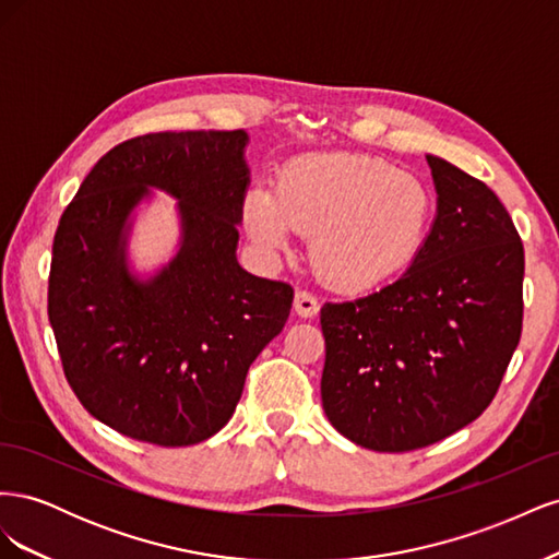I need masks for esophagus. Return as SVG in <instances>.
Masks as SVG:
<instances>
[{"label": "esophagus", "instance_id": "esophagus-1", "mask_svg": "<svg viewBox=\"0 0 559 559\" xmlns=\"http://www.w3.org/2000/svg\"><path fill=\"white\" fill-rule=\"evenodd\" d=\"M294 310L298 317L302 319H310L319 312V300L317 296H312L310 292H296V298H294Z\"/></svg>", "mask_w": 559, "mask_h": 559}]
</instances>
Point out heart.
<instances>
[{
	"label": "heart",
	"instance_id": "b5f03b06",
	"mask_svg": "<svg viewBox=\"0 0 559 559\" xmlns=\"http://www.w3.org/2000/svg\"><path fill=\"white\" fill-rule=\"evenodd\" d=\"M436 218L429 186L368 156L321 154L286 165L277 189L245 198V226L259 245L282 249L296 230L312 235L321 282L345 294L378 289L408 273Z\"/></svg>",
	"mask_w": 559,
	"mask_h": 559
}]
</instances>
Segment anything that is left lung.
I'll use <instances>...</instances> for the list:
<instances>
[{
    "label": "left lung",
    "instance_id": "obj_1",
    "mask_svg": "<svg viewBox=\"0 0 559 559\" xmlns=\"http://www.w3.org/2000/svg\"><path fill=\"white\" fill-rule=\"evenodd\" d=\"M438 210L429 242L384 289L324 302L321 403L376 452L443 441L480 417L522 333L524 249L487 183L427 156Z\"/></svg>",
    "mask_w": 559,
    "mask_h": 559
}]
</instances>
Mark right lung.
Returning <instances> with one entry per match:
<instances>
[{"mask_svg": "<svg viewBox=\"0 0 559 559\" xmlns=\"http://www.w3.org/2000/svg\"><path fill=\"white\" fill-rule=\"evenodd\" d=\"M247 140L245 130L132 138L97 160L60 216L48 319L64 378L95 419L134 441H207L289 319L292 284L235 259ZM148 188L180 200L182 247L142 283L124 263V224Z\"/></svg>", "mask_w": 559, "mask_h": 559, "instance_id": "1", "label": "right lung"}]
</instances>
